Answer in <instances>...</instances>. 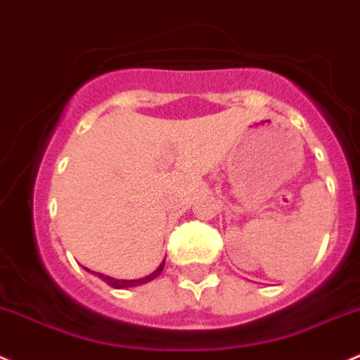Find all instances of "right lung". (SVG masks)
<instances>
[{"label": "right lung", "mask_w": 360, "mask_h": 360, "mask_svg": "<svg viewBox=\"0 0 360 360\" xmlns=\"http://www.w3.org/2000/svg\"><path fill=\"white\" fill-rule=\"evenodd\" d=\"M163 265H165V260H163L162 264L158 265V269H156V271H153V273L149 274V276H146V278H139V280H116V278L105 276V274H100V273H96V276H98L100 280L105 281L107 285H110V287H112V288H130V287H139V285H144V283H148V281L155 280L156 276H160V274H162V271H163ZM86 271H89V269H86ZM93 274H95V273H93Z\"/></svg>", "instance_id": "obj_1"}]
</instances>
